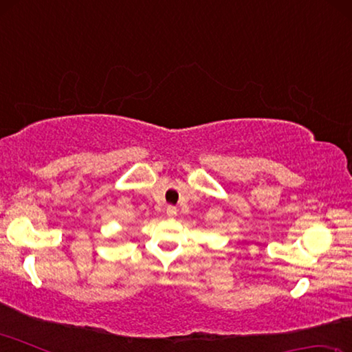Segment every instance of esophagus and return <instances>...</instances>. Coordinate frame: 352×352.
Wrapping results in <instances>:
<instances>
[{"instance_id": "34e87169", "label": "esophagus", "mask_w": 352, "mask_h": 352, "mask_svg": "<svg viewBox=\"0 0 352 352\" xmlns=\"http://www.w3.org/2000/svg\"><path fill=\"white\" fill-rule=\"evenodd\" d=\"M166 214H168V217H170V219L177 217V208H174V206H168V210H166Z\"/></svg>"}]
</instances>
